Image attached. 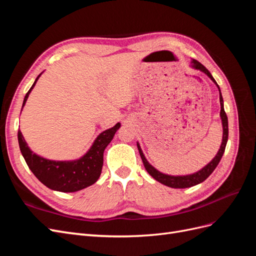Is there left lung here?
Masks as SVG:
<instances>
[{"label": "left lung", "instance_id": "left-lung-1", "mask_svg": "<svg viewBox=\"0 0 256 256\" xmlns=\"http://www.w3.org/2000/svg\"><path fill=\"white\" fill-rule=\"evenodd\" d=\"M191 67L198 69V70H200L202 72H204L205 74H207L209 78L212 79V81L216 85V88L219 90L220 92V106H221V111H220V118L222 120V127H223V136H222V143L221 146L219 148V152H216V157L209 162L207 166H205L202 170H200V171L193 173V174H189V175H182V176H173V175H168V174H164L159 172L157 168H154L148 161L146 160L144 154L141 150L140 144L136 143L138 145V152H140V156L142 158L143 161V164L146 168V171L148 172V174L154 177V180L157 182L164 184L168 187H171V188H176V189H184V188H190L193 187V186L198 184L200 182H203L206 178L210 175L214 171V168H216V166L219 164V162L223 156L224 150H226V146L228 143V116L226 111H224V106H223V98L221 95V90L219 85L216 84V80L214 79V76H212V74L208 72V69L200 63V62L196 60H191Z\"/></svg>", "mask_w": 256, "mask_h": 256}]
</instances>
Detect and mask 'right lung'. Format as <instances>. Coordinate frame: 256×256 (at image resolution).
I'll return each instance as SVG.
<instances>
[{
  "label": "right lung",
  "instance_id": "add662e5",
  "mask_svg": "<svg viewBox=\"0 0 256 256\" xmlns=\"http://www.w3.org/2000/svg\"><path fill=\"white\" fill-rule=\"evenodd\" d=\"M32 88L26 92L23 100L24 106L30 90H33L38 78ZM22 111V109H21ZM120 127V124L100 134L83 157L72 161H54L42 158L30 150L21 131H18V142L23 158L30 171L46 187L60 192H76L95 184L102 174L104 164V152Z\"/></svg>",
  "mask_w": 256,
  "mask_h": 256
}]
</instances>
